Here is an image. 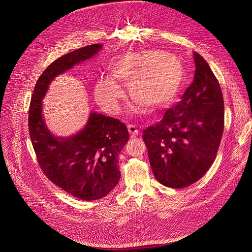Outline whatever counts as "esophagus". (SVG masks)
<instances>
[{
	"instance_id": "1",
	"label": "esophagus",
	"mask_w": 252,
	"mask_h": 252,
	"mask_svg": "<svg viewBox=\"0 0 252 252\" xmlns=\"http://www.w3.org/2000/svg\"><path fill=\"white\" fill-rule=\"evenodd\" d=\"M127 127H128V131H129L131 137H136V136L139 134V131H138V129L136 128L135 125L129 124Z\"/></svg>"
}]
</instances>
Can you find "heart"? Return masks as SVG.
I'll use <instances>...</instances> for the list:
<instances>
[{
  "instance_id": "heart-1",
  "label": "heart",
  "mask_w": 252,
  "mask_h": 252,
  "mask_svg": "<svg viewBox=\"0 0 252 252\" xmlns=\"http://www.w3.org/2000/svg\"><path fill=\"white\" fill-rule=\"evenodd\" d=\"M112 78L100 79L95 86V98L100 107L116 113L123 93L113 81L129 83L131 98L148 108L169 103L183 81V68L172 56L159 50L132 51L113 60L108 67Z\"/></svg>"
}]
</instances>
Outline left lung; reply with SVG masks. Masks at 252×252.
<instances>
[{"mask_svg": "<svg viewBox=\"0 0 252 252\" xmlns=\"http://www.w3.org/2000/svg\"><path fill=\"white\" fill-rule=\"evenodd\" d=\"M194 80L175 107L143 131L156 179L171 188L198 181L213 164L222 136V93L208 63L198 53Z\"/></svg>", "mask_w": 252, "mask_h": 252, "instance_id": "8db88e82", "label": "left lung"}]
</instances>
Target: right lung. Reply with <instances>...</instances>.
I'll use <instances>...</instances> for the list:
<instances>
[{
    "mask_svg": "<svg viewBox=\"0 0 252 252\" xmlns=\"http://www.w3.org/2000/svg\"><path fill=\"white\" fill-rule=\"evenodd\" d=\"M101 47L88 45L51 63L35 84L29 111L30 136L41 170L55 185L86 201L105 197L118 183V157L129 140L128 130L118 119L93 112L77 135L56 138L44 124L41 100L54 78L90 59Z\"/></svg>",
    "mask_w": 252,
    "mask_h": 252,
    "instance_id": "right-lung-1",
    "label": "right lung"
}]
</instances>
